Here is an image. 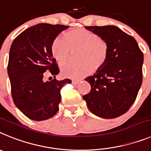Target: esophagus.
Wrapping results in <instances>:
<instances>
[{
  "mask_svg": "<svg viewBox=\"0 0 151 151\" xmlns=\"http://www.w3.org/2000/svg\"><path fill=\"white\" fill-rule=\"evenodd\" d=\"M80 82H81L80 81H76V80H73V81H72V84H73V85H77V84H79Z\"/></svg>",
  "mask_w": 151,
  "mask_h": 151,
  "instance_id": "1",
  "label": "esophagus"
}]
</instances>
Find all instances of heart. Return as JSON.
<instances>
[{
    "label": "heart",
    "instance_id": "1",
    "mask_svg": "<svg viewBox=\"0 0 151 151\" xmlns=\"http://www.w3.org/2000/svg\"><path fill=\"white\" fill-rule=\"evenodd\" d=\"M81 51L77 58L79 63H68L61 67L65 77L81 79L92 71L103 68L109 58L106 42L97 34L84 28L72 30L64 36H58L52 45V52L58 62L63 64L70 57L72 51Z\"/></svg>",
    "mask_w": 151,
    "mask_h": 151
}]
</instances>
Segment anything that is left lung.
I'll return each mask as SVG.
<instances>
[{
	"mask_svg": "<svg viewBox=\"0 0 151 151\" xmlns=\"http://www.w3.org/2000/svg\"><path fill=\"white\" fill-rule=\"evenodd\" d=\"M106 42V65L85 78L91 86L83 96L90 112L102 119L123 115L135 101L142 83L144 55L132 36L115 26L85 27Z\"/></svg>",
	"mask_w": 151,
	"mask_h": 151,
	"instance_id": "1",
	"label": "left lung"
}]
</instances>
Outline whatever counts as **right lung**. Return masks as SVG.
<instances>
[{
	"label": "right lung",
	"instance_id": "obj_1",
	"mask_svg": "<svg viewBox=\"0 0 151 151\" xmlns=\"http://www.w3.org/2000/svg\"><path fill=\"white\" fill-rule=\"evenodd\" d=\"M68 27L35 25L21 32L10 47L7 73L13 100L21 112L34 121L46 120L57 113L61 99L60 90L65 83H71L69 79L45 81V72L49 70L54 77L59 73L52 45Z\"/></svg>",
	"mask_w": 151,
	"mask_h": 151
}]
</instances>
